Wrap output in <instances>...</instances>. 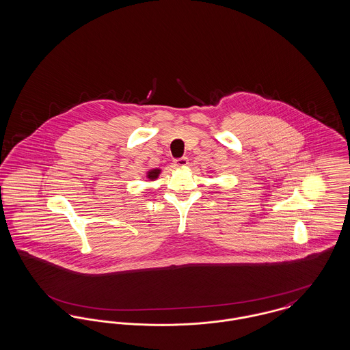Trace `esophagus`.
Listing matches in <instances>:
<instances>
[{
    "instance_id": "obj_1",
    "label": "esophagus",
    "mask_w": 350,
    "mask_h": 350,
    "mask_svg": "<svg viewBox=\"0 0 350 350\" xmlns=\"http://www.w3.org/2000/svg\"><path fill=\"white\" fill-rule=\"evenodd\" d=\"M173 164H174V167H186V165L189 164V160H187L186 157H181V159H176V160L173 161Z\"/></svg>"
}]
</instances>
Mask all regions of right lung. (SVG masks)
Here are the masks:
<instances>
[{"label":"right lung","mask_w":350,"mask_h":350,"mask_svg":"<svg viewBox=\"0 0 350 350\" xmlns=\"http://www.w3.org/2000/svg\"><path fill=\"white\" fill-rule=\"evenodd\" d=\"M160 172H161L160 169H150V172L147 173V177H148L150 180H152V181H153V180H156V178L159 177Z\"/></svg>","instance_id":"right-lung-1"}]
</instances>
